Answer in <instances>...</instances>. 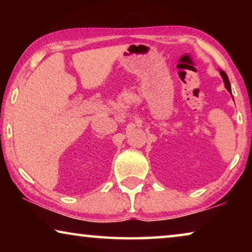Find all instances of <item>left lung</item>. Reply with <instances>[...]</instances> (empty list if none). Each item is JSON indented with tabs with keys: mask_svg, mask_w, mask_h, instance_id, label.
<instances>
[{
	"mask_svg": "<svg viewBox=\"0 0 252 252\" xmlns=\"http://www.w3.org/2000/svg\"><path fill=\"white\" fill-rule=\"evenodd\" d=\"M219 73H220V75H221V78H222V80H223V84H225L226 89L229 92V94L232 95V88H230V82L228 80V77H227L226 72L222 71V70H219ZM232 97H233V95H232Z\"/></svg>",
	"mask_w": 252,
	"mask_h": 252,
	"instance_id": "obj_1",
	"label": "left lung"
}]
</instances>
